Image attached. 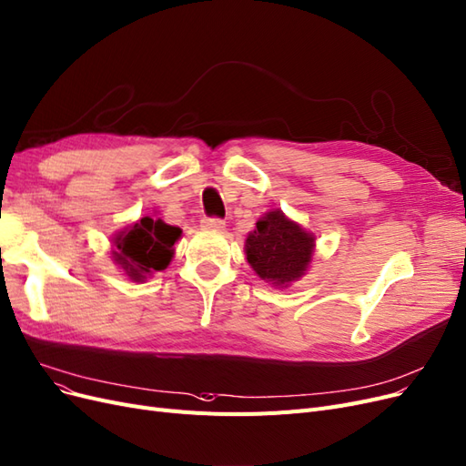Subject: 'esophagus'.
<instances>
[{
    "instance_id": "obj_1",
    "label": "esophagus",
    "mask_w": 466,
    "mask_h": 466,
    "mask_svg": "<svg viewBox=\"0 0 466 466\" xmlns=\"http://www.w3.org/2000/svg\"><path fill=\"white\" fill-rule=\"evenodd\" d=\"M200 226H202V229H208V231H223L226 229V221L218 219V218H208V219L200 221Z\"/></svg>"
}]
</instances>
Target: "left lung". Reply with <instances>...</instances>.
Here are the masks:
<instances>
[{"label":"left lung","mask_w":466,"mask_h":466,"mask_svg":"<svg viewBox=\"0 0 466 466\" xmlns=\"http://www.w3.org/2000/svg\"><path fill=\"white\" fill-rule=\"evenodd\" d=\"M316 235L281 210H269L247 235L245 254L254 274L276 289H287L307 274Z\"/></svg>","instance_id":"left-lung-1"}]
</instances>
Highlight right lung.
<instances>
[{
    "label": "right lung",
    "mask_w": 466,
    "mask_h": 466,
    "mask_svg": "<svg viewBox=\"0 0 466 466\" xmlns=\"http://www.w3.org/2000/svg\"><path fill=\"white\" fill-rule=\"evenodd\" d=\"M183 231L157 216H144L111 237V258L131 281H147L173 260V245Z\"/></svg>",
    "instance_id": "right-lung-1"
}]
</instances>
